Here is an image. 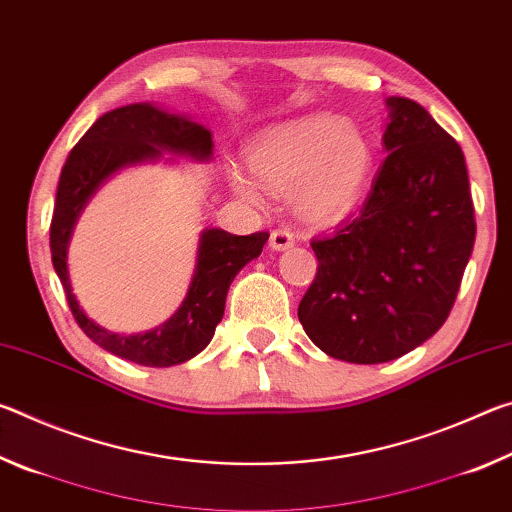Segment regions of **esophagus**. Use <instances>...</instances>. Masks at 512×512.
I'll list each match as a JSON object with an SVG mask.
<instances>
[{
	"label": "esophagus",
	"instance_id": "esophagus-1",
	"mask_svg": "<svg viewBox=\"0 0 512 512\" xmlns=\"http://www.w3.org/2000/svg\"><path fill=\"white\" fill-rule=\"evenodd\" d=\"M268 244H271L273 250H287L293 244H296V237H293V232L289 228H277L271 232V239H268Z\"/></svg>",
	"mask_w": 512,
	"mask_h": 512
}]
</instances>
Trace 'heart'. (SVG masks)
<instances>
[{
  "instance_id": "heart-1",
  "label": "heart",
  "mask_w": 512,
  "mask_h": 512,
  "mask_svg": "<svg viewBox=\"0 0 512 512\" xmlns=\"http://www.w3.org/2000/svg\"><path fill=\"white\" fill-rule=\"evenodd\" d=\"M246 162L257 180L275 192L293 189V205L309 223H334L354 210L366 189L375 151L366 135L334 115L293 121L248 146ZM230 185L248 201L259 187L232 169Z\"/></svg>"
}]
</instances>
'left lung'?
<instances>
[{"instance_id": "left-lung-1", "label": "left lung", "mask_w": 512, "mask_h": 512, "mask_svg": "<svg viewBox=\"0 0 512 512\" xmlns=\"http://www.w3.org/2000/svg\"><path fill=\"white\" fill-rule=\"evenodd\" d=\"M386 103V160L361 212L311 239L318 271L298 307L309 339L350 363L393 361L436 334L476 237L461 146L420 103Z\"/></svg>"}]
</instances>
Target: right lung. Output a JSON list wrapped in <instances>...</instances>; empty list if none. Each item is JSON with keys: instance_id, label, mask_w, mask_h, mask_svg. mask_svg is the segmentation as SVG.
<instances>
[{"instance_id": "obj_1", "label": "right lung", "mask_w": 512, "mask_h": 512, "mask_svg": "<svg viewBox=\"0 0 512 512\" xmlns=\"http://www.w3.org/2000/svg\"><path fill=\"white\" fill-rule=\"evenodd\" d=\"M160 149L187 153L194 158H210L212 135L196 121L169 115L149 103H133V106L106 112L69 151L60 171L54 216L49 225L51 262L63 282L67 305L76 323L103 350L149 368L176 366L196 357L212 341L214 329L223 318L225 296L232 280L250 259L259 257L268 239L266 230L246 237L230 235L225 230H207L198 248L192 287L183 305L167 323L155 327L153 332L135 336L112 334L92 323L69 287L65 262L69 232L85 201L112 171L124 164L155 158Z\"/></svg>"}]
</instances>
